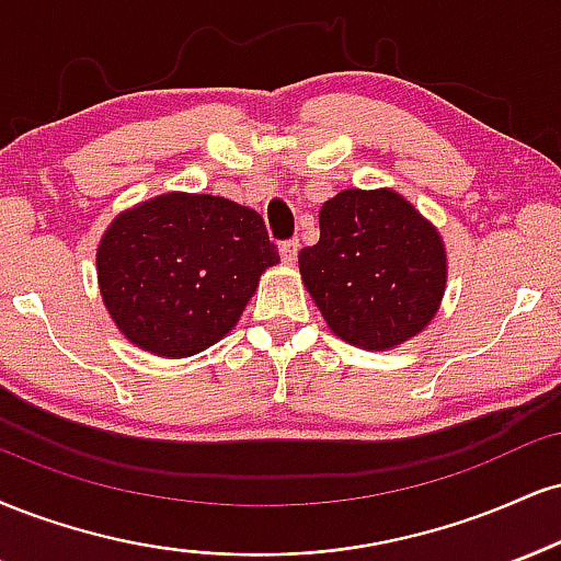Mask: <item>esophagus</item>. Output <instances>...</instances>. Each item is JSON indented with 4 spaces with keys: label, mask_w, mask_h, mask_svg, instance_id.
<instances>
[{
    "label": "esophagus",
    "mask_w": 561,
    "mask_h": 561,
    "mask_svg": "<svg viewBox=\"0 0 561 561\" xmlns=\"http://www.w3.org/2000/svg\"><path fill=\"white\" fill-rule=\"evenodd\" d=\"M298 251H300V242L298 240H285L279 245V253L282 259H285L287 263H293L295 259H298Z\"/></svg>",
    "instance_id": "obj_1"
}]
</instances>
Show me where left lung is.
I'll return each mask as SVG.
<instances>
[{
	"instance_id": "obj_1",
	"label": "left lung",
	"mask_w": 561,
	"mask_h": 561,
	"mask_svg": "<svg viewBox=\"0 0 561 561\" xmlns=\"http://www.w3.org/2000/svg\"><path fill=\"white\" fill-rule=\"evenodd\" d=\"M321 238L298 255L336 336L387 350L434 319L447 259L434 227L391 191H342L321 206Z\"/></svg>"
}]
</instances>
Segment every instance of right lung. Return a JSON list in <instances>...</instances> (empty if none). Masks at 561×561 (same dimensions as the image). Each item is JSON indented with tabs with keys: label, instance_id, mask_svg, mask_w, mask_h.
<instances>
[{
	"label": "right lung",
	"instance_id": "obj_1",
	"mask_svg": "<svg viewBox=\"0 0 561 561\" xmlns=\"http://www.w3.org/2000/svg\"><path fill=\"white\" fill-rule=\"evenodd\" d=\"M279 261L253 208L167 193L119 214L99 245V287L114 323L153 355H195L221 340Z\"/></svg>",
	"mask_w": 561,
	"mask_h": 561
}]
</instances>
